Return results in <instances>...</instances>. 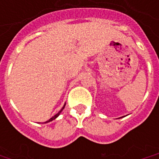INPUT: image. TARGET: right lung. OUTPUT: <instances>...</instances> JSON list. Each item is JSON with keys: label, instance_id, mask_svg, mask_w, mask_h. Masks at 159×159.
Returning a JSON list of instances; mask_svg holds the SVG:
<instances>
[{"label": "right lung", "instance_id": "1", "mask_svg": "<svg viewBox=\"0 0 159 159\" xmlns=\"http://www.w3.org/2000/svg\"><path fill=\"white\" fill-rule=\"evenodd\" d=\"M65 107H66V104H65V105H64V107H62V109H61V110L59 111V112H58V113L55 114V115H54V116H53V117H51V118H50V119H49V120H48V121H46V122H45V123H49V122H52V120L56 119V118H57V117H59V114L61 113V111H62L64 110V108H65Z\"/></svg>", "mask_w": 159, "mask_h": 159}]
</instances>
